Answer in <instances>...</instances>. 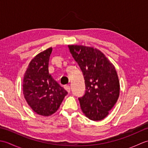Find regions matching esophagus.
<instances>
[{
    "label": "esophagus",
    "mask_w": 148,
    "mask_h": 148,
    "mask_svg": "<svg viewBox=\"0 0 148 148\" xmlns=\"http://www.w3.org/2000/svg\"><path fill=\"white\" fill-rule=\"evenodd\" d=\"M64 88L65 89V90H67L69 93L71 92V88H70V86H69V85H65V86H64Z\"/></svg>",
    "instance_id": "obj_1"
}]
</instances>
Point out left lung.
<instances>
[{
    "mask_svg": "<svg viewBox=\"0 0 148 148\" xmlns=\"http://www.w3.org/2000/svg\"><path fill=\"white\" fill-rule=\"evenodd\" d=\"M68 46L82 71L85 83V93L78 98L81 108L91 120H102L119 97V83L116 69L99 49L81 45Z\"/></svg>",
    "mask_w": 148,
    "mask_h": 148,
    "instance_id": "obj_1",
    "label": "left lung"
}]
</instances>
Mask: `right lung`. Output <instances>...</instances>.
<instances>
[{
    "instance_id": "add662e5",
    "label": "right lung",
    "mask_w": 148,
    "mask_h": 148,
    "mask_svg": "<svg viewBox=\"0 0 148 148\" xmlns=\"http://www.w3.org/2000/svg\"><path fill=\"white\" fill-rule=\"evenodd\" d=\"M52 48L40 52L29 65L23 82L28 104L37 114L48 116L58 109L67 92L49 74L48 64Z\"/></svg>"
}]
</instances>
